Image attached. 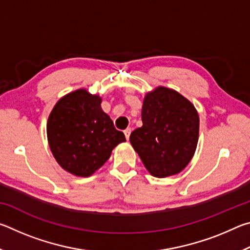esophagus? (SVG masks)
Masks as SVG:
<instances>
[{
  "mask_svg": "<svg viewBox=\"0 0 250 250\" xmlns=\"http://www.w3.org/2000/svg\"><path fill=\"white\" fill-rule=\"evenodd\" d=\"M125 139L126 140H129V138H130V134H131V129L130 128H126L125 131Z\"/></svg>",
  "mask_w": 250,
  "mask_h": 250,
  "instance_id": "esophagus-1",
  "label": "esophagus"
}]
</instances>
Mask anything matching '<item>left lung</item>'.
Returning a JSON list of instances; mask_svg holds the SVG:
<instances>
[{
    "label": "left lung",
    "mask_w": 250,
    "mask_h": 250,
    "mask_svg": "<svg viewBox=\"0 0 250 250\" xmlns=\"http://www.w3.org/2000/svg\"><path fill=\"white\" fill-rule=\"evenodd\" d=\"M142 126L130 142L155 177L180 173L195 153L200 118L194 105L175 90L159 87L146 96Z\"/></svg>",
    "instance_id": "8db88e82"
}]
</instances>
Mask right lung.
Listing matches in <instances>:
<instances>
[{
  "label": "right lung",
  "instance_id": "add662e5",
  "mask_svg": "<svg viewBox=\"0 0 250 250\" xmlns=\"http://www.w3.org/2000/svg\"><path fill=\"white\" fill-rule=\"evenodd\" d=\"M101 98L79 89L55 104L47 121V138L55 159L64 170L77 176H90L125 142L101 109Z\"/></svg>",
  "mask_w": 250,
  "mask_h": 250
}]
</instances>
